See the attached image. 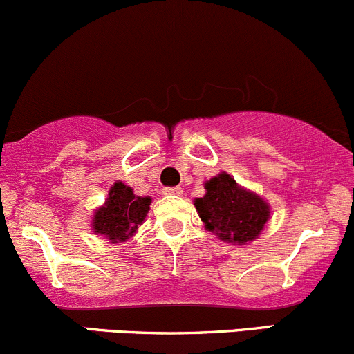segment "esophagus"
Listing matches in <instances>:
<instances>
[{
    "label": "esophagus",
    "instance_id": "obj_1",
    "mask_svg": "<svg viewBox=\"0 0 354 354\" xmlns=\"http://www.w3.org/2000/svg\"><path fill=\"white\" fill-rule=\"evenodd\" d=\"M162 192L165 196H180L182 194V189L180 187H165Z\"/></svg>",
    "mask_w": 354,
    "mask_h": 354
}]
</instances>
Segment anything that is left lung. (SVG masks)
Listing matches in <instances>:
<instances>
[{
	"label": "left lung",
	"mask_w": 354,
	"mask_h": 354,
	"mask_svg": "<svg viewBox=\"0 0 354 354\" xmlns=\"http://www.w3.org/2000/svg\"><path fill=\"white\" fill-rule=\"evenodd\" d=\"M204 189L206 192L194 199V206L207 232L232 245H247L261 236L271 218L266 199L242 187L227 172L204 182Z\"/></svg>",
	"instance_id": "left-lung-1"
}]
</instances>
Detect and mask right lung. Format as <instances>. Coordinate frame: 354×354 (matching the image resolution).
<instances>
[{
  "label": "right lung",
  "instance_id": "obj_1",
  "mask_svg": "<svg viewBox=\"0 0 354 354\" xmlns=\"http://www.w3.org/2000/svg\"><path fill=\"white\" fill-rule=\"evenodd\" d=\"M150 196H136L133 187L115 180L102 206L93 211L92 232L105 236L111 243L126 242L136 235L150 211Z\"/></svg>",
  "mask_w": 354,
  "mask_h": 354
}]
</instances>
